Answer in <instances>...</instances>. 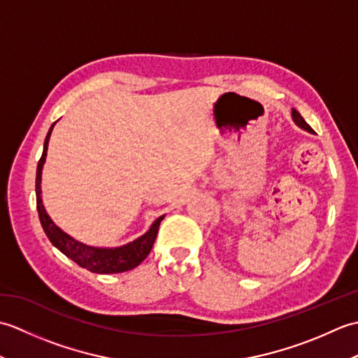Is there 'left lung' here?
<instances>
[{
    "label": "left lung",
    "instance_id": "obj_1",
    "mask_svg": "<svg viewBox=\"0 0 358 358\" xmlns=\"http://www.w3.org/2000/svg\"><path fill=\"white\" fill-rule=\"evenodd\" d=\"M292 120L295 121V124H296V126H300L301 129H305V131H308V132H314V131H313V127H310V126L306 123V121L303 120V117H301L300 113L296 112L295 109H292Z\"/></svg>",
    "mask_w": 358,
    "mask_h": 358
}]
</instances>
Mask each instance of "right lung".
<instances>
[{
	"mask_svg": "<svg viewBox=\"0 0 358 358\" xmlns=\"http://www.w3.org/2000/svg\"><path fill=\"white\" fill-rule=\"evenodd\" d=\"M53 124L49 129L48 136H45L44 140V150L36 166V180H35L36 209H38V215H40V222L45 235H48V238L50 240L52 245L62 250L66 257H69L71 260H73L78 266H81V268H85L90 272L118 273V272H126L136 268V266H138L144 258L149 255L152 246H154L159 223H162L164 215L157 218L146 234L141 235V237L136 238L135 241L129 243V245L115 248V249H101V248H92V246L83 245V243L73 240L72 237H69V235L59 229L58 226L53 224L49 215L45 214L43 200H41V171H43V164L45 162V155H48V144H49V136L53 129Z\"/></svg>",
	"mask_w": 358,
	"mask_h": 358,
	"instance_id": "obj_1",
	"label": "right lung"
}]
</instances>
